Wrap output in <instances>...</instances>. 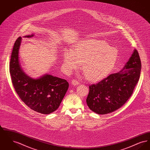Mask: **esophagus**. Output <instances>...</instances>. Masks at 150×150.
Here are the masks:
<instances>
[{
	"label": "esophagus",
	"instance_id": "1",
	"mask_svg": "<svg viewBox=\"0 0 150 150\" xmlns=\"http://www.w3.org/2000/svg\"><path fill=\"white\" fill-rule=\"evenodd\" d=\"M72 84L73 85V86H77V85H78L79 84V82L78 81L76 80V79H73L72 80Z\"/></svg>",
	"mask_w": 150,
	"mask_h": 150
}]
</instances>
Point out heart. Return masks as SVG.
I'll return each instance as SVG.
<instances>
[{"label":"heart","mask_w":150,"mask_h":150,"mask_svg":"<svg viewBox=\"0 0 150 150\" xmlns=\"http://www.w3.org/2000/svg\"><path fill=\"white\" fill-rule=\"evenodd\" d=\"M118 52L108 43L97 39H88L75 45L72 50H66L64 64L70 70L78 69L83 62V69L92 81L105 78L114 68Z\"/></svg>","instance_id":"obj_1"}]
</instances>
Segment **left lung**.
Instances as JSON below:
<instances>
[{
    "instance_id": "1",
    "label": "left lung",
    "mask_w": 150,
    "mask_h": 150,
    "mask_svg": "<svg viewBox=\"0 0 150 150\" xmlns=\"http://www.w3.org/2000/svg\"><path fill=\"white\" fill-rule=\"evenodd\" d=\"M124 69L127 70L110 74L98 83L89 86L86 101L93 112L102 115L112 112L122 106L132 95L141 71L137 50H134Z\"/></svg>"
}]
</instances>
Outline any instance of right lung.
<instances>
[{"instance_id":"right-lung-1","label":"right lung","mask_w":150,"mask_h":150,"mask_svg":"<svg viewBox=\"0 0 150 150\" xmlns=\"http://www.w3.org/2000/svg\"><path fill=\"white\" fill-rule=\"evenodd\" d=\"M33 35L26 36L30 38ZM21 38L14 44L9 63V72L16 92L26 106L42 114H49L60 105L69 84L62 79L45 75L38 79L26 75L20 67L18 50Z\"/></svg>"}]
</instances>
